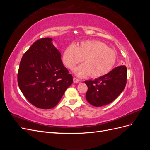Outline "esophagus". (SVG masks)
Listing matches in <instances>:
<instances>
[{
  "label": "esophagus",
  "instance_id": "esophagus-1",
  "mask_svg": "<svg viewBox=\"0 0 150 150\" xmlns=\"http://www.w3.org/2000/svg\"><path fill=\"white\" fill-rule=\"evenodd\" d=\"M73 81H74V83H77L79 82L80 80H79V79H78V78H75V77H74V78H73Z\"/></svg>",
  "mask_w": 150,
  "mask_h": 150
}]
</instances>
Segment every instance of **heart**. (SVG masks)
I'll return each mask as SVG.
<instances>
[{
  "label": "heart",
  "mask_w": 150,
  "mask_h": 150,
  "mask_svg": "<svg viewBox=\"0 0 150 150\" xmlns=\"http://www.w3.org/2000/svg\"><path fill=\"white\" fill-rule=\"evenodd\" d=\"M83 59L84 64L77 67L74 73L79 77L91 74L92 78H99L112 69L116 61V54L112 49L98 40H84L77 46L70 44L62 52V61L70 69Z\"/></svg>",
  "instance_id": "obj_1"
}]
</instances>
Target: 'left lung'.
Wrapping results in <instances>:
<instances>
[{
	"label": "left lung",
	"instance_id": "obj_1",
	"mask_svg": "<svg viewBox=\"0 0 150 150\" xmlns=\"http://www.w3.org/2000/svg\"><path fill=\"white\" fill-rule=\"evenodd\" d=\"M127 81V69L119 66L108 74L94 80L85 81L88 86L86 98L94 106L100 107L112 102L124 90Z\"/></svg>",
	"mask_w": 150,
	"mask_h": 150
}]
</instances>
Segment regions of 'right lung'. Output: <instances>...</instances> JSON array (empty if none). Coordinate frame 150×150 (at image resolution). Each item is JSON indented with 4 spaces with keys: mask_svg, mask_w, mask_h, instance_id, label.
<instances>
[{
    "mask_svg": "<svg viewBox=\"0 0 150 150\" xmlns=\"http://www.w3.org/2000/svg\"><path fill=\"white\" fill-rule=\"evenodd\" d=\"M59 51L51 38L35 41L22 57L17 82L22 94L33 106L51 109L59 102L72 83V76L64 66Z\"/></svg>",
    "mask_w": 150,
    "mask_h": 150,
    "instance_id": "add662e5",
    "label": "right lung"
}]
</instances>
